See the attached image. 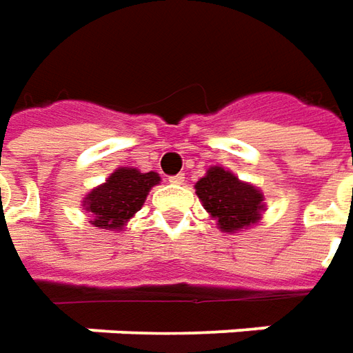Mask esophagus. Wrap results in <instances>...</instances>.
I'll return each mask as SVG.
<instances>
[{
  "instance_id": "esophagus-1",
  "label": "esophagus",
  "mask_w": 353,
  "mask_h": 353,
  "mask_svg": "<svg viewBox=\"0 0 353 353\" xmlns=\"http://www.w3.org/2000/svg\"><path fill=\"white\" fill-rule=\"evenodd\" d=\"M169 182L171 184H184V174H174V176L169 179Z\"/></svg>"
}]
</instances>
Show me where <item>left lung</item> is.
<instances>
[{
	"instance_id": "8db88e82",
	"label": "left lung",
	"mask_w": 353,
	"mask_h": 353,
	"mask_svg": "<svg viewBox=\"0 0 353 353\" xmlns=\"http://www.w3.org/2000/svg\"><path fill=\"white\" fill-rule=\"evenodd\" d=\"M194 188L209 217L217 221L221 232L236 234L263 219L267 209L263 192L250 182L240 181L225 167H209Z\"/></svg>"
}]
</instances>
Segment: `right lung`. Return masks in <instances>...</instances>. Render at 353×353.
I'll return each mask as SVG.
<instances>
[{
  "label": "right lung",
  "instance_id": "right-lung-1",
  "mask_svg": "<svg viewBox=\"0 0 353 353\" xmlns=\"http://www.w3.org/2000/svg\"><path fill=\"white\" fill-rule=\"evenodd\" d=\"M161 182L157 172H142L134 167H117L105 182L84 196L82 209L90 223L103 230H123L142 209L148 194Z\"/></svg>",
  "mask_w": 353,
  "mask_h": 353
}]
</instances>
